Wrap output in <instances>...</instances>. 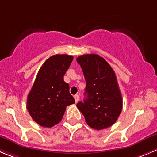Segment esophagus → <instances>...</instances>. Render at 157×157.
Masks as SVG:
<instances>
[{"label": "esophagus", "mask_w": 157, "mask_h": 157, "mask_svg": "<svg viewBox=\"0 0 157 157\" xmlns=\"http://www.w3.org/2000/svg\"><path fill=\"white\" fill-rule=\"evenodd\" d=\"M74 99H75V102L77 103L79 101V99H80V97H79L78 94H76L74 95Z\"/></svg>", "instance_id": "34e87169"}]
</instances>
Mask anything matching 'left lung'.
<instances>
[{"mask_svg": "<svg viewBox=\"0 0 157 157\" xmlns=\"http://www.w3.org/2000/svg\"><path fill=\"white\" fill-rule=\"evenodd\" d=\"M86 80L85 98L77 107L87 125L101 130L112 126L122 110V98L112 67L103 57L85 54L77 57Z\"/></svg>", "mask_w": 157, "mask_h": 157, "instance_id": "obj_1", "label": "left lung"}]
</instances>
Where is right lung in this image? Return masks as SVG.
Wrapping results in <instances>:
<instances>
[{"instance_id":"1","label":"right lung","mask_w":157,"mask_h":157,"mask_svg":"<svg viewBox=\"0 0 157 157\" xmlns=\"http://www.w3.org/2000/svg\"><path fill=\"white\" fill-rule=\"evenodd\" d=\"M74 57L52 56L39 69L27 99L32 119L42 127L51 128L62 120L66 108L75 103L70 86L63 80Z\"/></svg>"}]
</instances>
